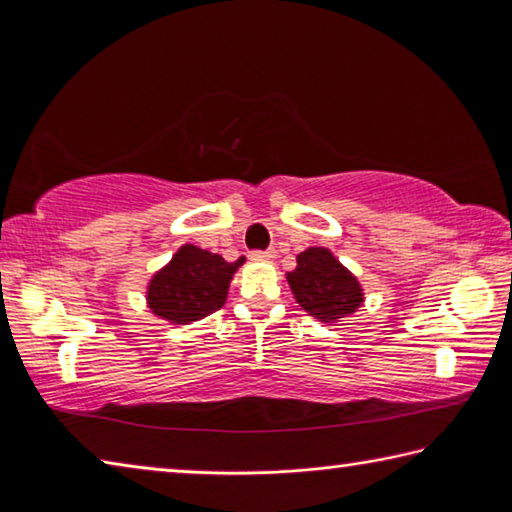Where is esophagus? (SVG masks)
<instances>
[{"label": "esophagus", "instance_id": "1", "mask_svg": "<svg viewBox=\"0 0 512 512\" xmlns=\"http://www.w3.org/2000/svg\"><path fill=\"white\" fill-rule=\"evenodd\" d=\"M250 259H255V262H273L275 250H253Z\"/></svg>", "mask_w": 512, "mask_h": 512}]
</instances>
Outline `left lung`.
I'll list each match as a JSON object with an SVG mask.
<instances>
[{"label": "left lung", "mask_w": 512, "mask_h": 512, "mask_svg": "<svg viewBox=\"0 0 512 512\" xmlns=\"http://www.w3.org/2000/svg\"><path fill=\"white\" fill-rule=\"evenodd\" d=\"M296 271L287 282L298 305L320 323H339L363 305V289L357 277L327 248H307L296 257Z\"/></svg>", "instance_id": "8db88e82"}]
</instances>
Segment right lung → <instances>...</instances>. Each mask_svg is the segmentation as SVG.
I'll return each instance as SVG.
<instances>
[{
    "mask_svg": "<svg viewBox=\"0 0 512 512\" xmlns=\"http://www.w3.org/2000/svg\"><path fill=\"white\" fill-rule=\"evenodd\" d=\"M246 262H225L221 255L194 244H185L151 277L146 289V305L151 314L173 325H189L214 314L225 305L230 280Z\"/></svg>",
    "mask_w": 512,
    "mask_h": 512,
    "instance_id": "1",
    "label": "right lung"
}]
</instances>
